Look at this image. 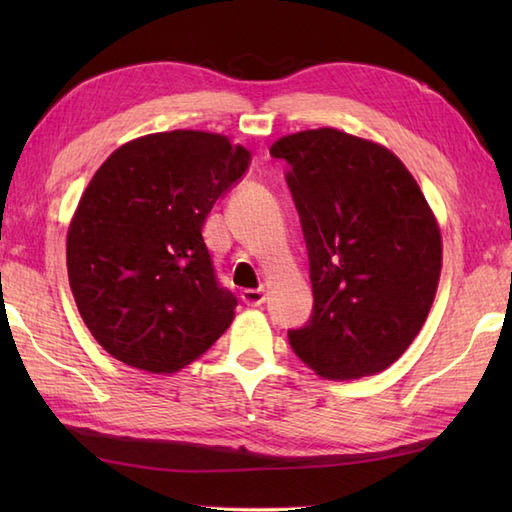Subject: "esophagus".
Segmentation results:
<instances>
[{"label":"esophagus","instance_id":"obj_1","mask_svg":"<svg viewBox=\"0 0 512 512\" xmlns=\"http://www.w3.org/2000/svg\"><path fill=\"white\" fill-rule=\"evenodd\" d=\"M242 299L246 306H262V303L266 301V290L257 288V290H244L242 292Z\"/></svg>","mask_w":512,"mask_h":512}]
</instances>
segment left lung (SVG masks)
<instances>
[{"label": "left lung", "instance_id": "left-lung-1", "mask_svg": "<svg viewBox=\"0 0 512 512\" xmlns=\"http://www.w3.org/2000/svg\"><path fill=\"white\" fill-rule=\"evenodd\" d=\"M288 162L314 308L292 350L330 380L374 376L405 354L436 299L442 235L416 178L387 147L334 127L275 140Z\"/></svg>", "mask_w": 512, "mask_h": 512}]
</instances>
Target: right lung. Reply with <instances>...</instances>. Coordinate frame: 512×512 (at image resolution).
I'll list each match as a JSON object with an SVG mask.
<instances>
[{
    "label": "right lung",
    "instance_id": "right-lung-1",
    "mask_svg": "<svg viewBox=\"0 0 512 512\" xmlns=\"http://www.w3.org/2000/svg\"><path fill=\"white\" fill-rule=\"evenodd\" d=\"M250 151L198 129L147 134L112 151L65 239L81 319L107 354L151 374L191 365L235 319L202 228Z\"/></svg>",
    "mask_w": 512,
    "mask_h": 512
}]
</instances>
